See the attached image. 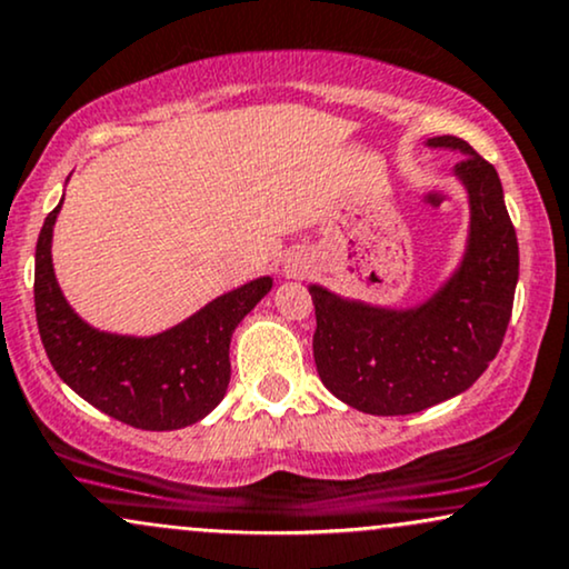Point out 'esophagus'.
<instances>
[{
	"label": "esophagus",
	"instance_id": "obj_1",
	"mask_svg": "<svg viewBox=\"0 0 569 569\" xmlns=\"http://www.w3.org/2000/svg\"><path fill=\"white\" fill-rule=\"evenodd\" d=\"M286 270H289L291 276H299V272L305 270V264L302 262H289V264H286Z\"/></svg>",
	"mask_w": 569,
	"mask_h": 569
}]
</instances>
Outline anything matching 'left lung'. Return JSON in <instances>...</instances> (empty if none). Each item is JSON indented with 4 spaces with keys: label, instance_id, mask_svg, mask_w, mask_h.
Returning a JSON list of instances; mask_svg holds the SVG:
<instances>
[{
    "label": "left lung",
    "instance_id": "obj_1",
    "mask_svg": "<svg viewBox=\"0 0 569 569\" xmlns=\"http://www.w3.org/2000/svg\"><path fill=\"white\" fill-rule=\"evenodd\" d=\"M423 146L463 153L453 177L467 190L469 232L450 276L413 307L307 286L320 381L371 416L419 413L467 392L501 350L515 305L519 246L498 172L461 137H429Z\"/></svg>",
    "mask_w": 569,
    "mask_h": 569
}]
</instances>
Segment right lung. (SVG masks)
I'll use <instances>...</instances> for the list:
<instances>
[{
    "label": "right lung",
    "mask_w": 569,
    "mask_h": 569,
    "mask_svg": "<svg viewBox=\"0 0 569 569\" xmlns=\"http://www.w3.org/2000/svg\"><path fill=\"white\" fill-rule=\"evenodd\" d=\"M60 207L63 198L44 219L33 270L37 323L52 368L89 406L129 427L172 432L201 421L228 392L232 331L267 297L272 278L249 280L153 337L100 331L68 305L54 278Z\"/></svg>",
    "instance_id": "obj_1"
}]
</instances>
